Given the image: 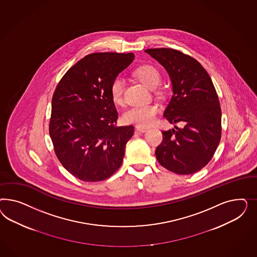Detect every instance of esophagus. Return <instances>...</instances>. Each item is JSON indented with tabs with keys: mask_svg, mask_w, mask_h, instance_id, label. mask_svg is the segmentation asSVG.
Masks as SVG:
<instances>
[{
	"mask_svg": "<svg viewBox=\"0 0 257 257\" xmlns=\"http://www.w3.org/2000/svg\"><path fill=\"white\" fill-rule=\"evenodd\" d=\"M136 130L137 132L144 133L146 132L148 130V127H145V126H140V125H137L136 126Z\"/></svg>",
	"mask_w": 257,
	"mask_h": 257,
	"instance_id": "obj_1",
	"label": "esophagus"
}]
</instances>
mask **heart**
Returning <instances> with one entry per match:
<instances>
[{"label": "heart", "mask_w": 257, "mask_h": 257, "mask_svg": "<svg viewBox=\"0 0 257 257\" xmlns=\"http://www.w3.org/2000/svg\"><path fill=\"white\" fill-rule=\"evenodd\" d=\"M134 75L151 89H155L161 83V72L152 65H142L134 70ZM125 81L122 76L117 75L113 78L110 84V96L112 101L117 105L124 102ZM156 104H145L134 106L128 109L123 114V120L126 123L148 126L156 119L158 113Z\"/></svg>", "instance_id": "heart-1"}]
</instances>
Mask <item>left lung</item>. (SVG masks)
Listing matches in <instances>:
<instances>
[{
    "label": "left lung",
    "mask_w": 257,
    "mask_h": 257,
    "mask_svg": "<svg viewBox=\"0 0 257 257\" xmlns=\"http://www.w3.org/2000/svg\"><path fill=\"white\" fill-rule=\"evenodd\" d=\"M167 70L173 95L164 117L171 123L184 122L162 131L156 150L159 164L177 174H191L209 163L221 138V110L209 74L190 55L171 48L145 51Z\"/></svg>",
    "instance_id": "left-lung-1"
}]
</instances>
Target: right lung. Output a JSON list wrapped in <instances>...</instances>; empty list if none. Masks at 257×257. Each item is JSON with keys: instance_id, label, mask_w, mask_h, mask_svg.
I'll list each match as a JSON object with an SVG mask.
<instances>
[{"instance_id": "add662e5", "label": "right lung", "mask_w": 257, "mask_h": 257, "mask_svg": "<svg viewBox=\"0 0 257 257\" xmlns=\"http://www.w3.org/2000/svg\"><path fill=\"white\" fill-rule=\"evenodd\" d=\"M134 57L132 53L86 55L55 87L49 134L59 162L78 179H107L123 161L134 126H117L110 84Z\"/></svg>"}]
</instances>
